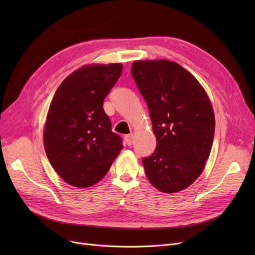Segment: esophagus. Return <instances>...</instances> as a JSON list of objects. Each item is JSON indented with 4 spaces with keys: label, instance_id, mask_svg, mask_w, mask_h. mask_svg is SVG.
I'll return each mask as SVG.
<instances>
[{
    "label": "esophagus",
    "instance_id": "1",
    "mask_svg": "<svg viewBox=\"0 0 255 255\" xmlns=\"http://www.w3.org/2000/svg\"><path fill=\"white\" fill-rule=\"evenodd\" d=\"M133 140H134V135L133 134H129V135L126 136V142H127L128 145H132Z\"/></svg>",
    "mask_w": 255,
    "mask_h": 255
}]
</instances>
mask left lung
Instances as JSON below:
<instances>
[{
    "label": "left lung",
    "mask_w": 255,
    "mask_h": 255,
    "mask_svg": "<svg viewBox=\"0 0 255 255\" xmlns=\"http://www.w3.org/2000/svg\"><path fill=\"white\" fill-rule=\"evenodd\" d=\"M133 79L148 105L156 149L142 158L159 191L187 188L202 173L215 134L214 111L194 75L170 60H136Z\"/></svg>",
    "instance_id": "obj_1"
}]
</instances>
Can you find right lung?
I'll return each instance as SVG.
<instances>
[{"instance_id":"obj_1","label":"right lung","mask_w":255,"mask_h":255,"mask_svg":"<svg viewBox=\"0 0 255 255\" xmlns=\"http://www.w3.org/2000/svg\"><path fill=\"white\" fill-rule=\"evenodd\" d=\"M121 71V64L82 67L54 95L44 127V150L54 170L74 187H90L102 180L123 148L103 110Z\"/></svg>"}]
</instances>
